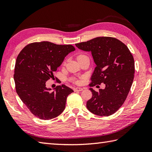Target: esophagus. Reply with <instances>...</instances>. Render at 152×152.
Returning a JSON list of instances; mask_svg holds the SVG:
<instances>
[{
  "label": "esophagus",
  "mask_w": 152,
  "mask_h": 152,
  "mask_svg": "<svg viewBox=\"0 0 152 152\" xmlns=\"http://www.w3.org/2000/svg\"><path fill=\"white\" fill-rule=\"evenodd\" d=\"M74 91H81L83 90V88H74Z\"/></svg>",
  "instance_id": "obj_1"
}]
</instances>
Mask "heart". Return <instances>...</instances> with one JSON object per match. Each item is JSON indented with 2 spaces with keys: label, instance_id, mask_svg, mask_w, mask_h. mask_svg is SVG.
<instances>
[{
  "label": "heart",
  "instance_id": "obj_1",
  "mask_svg": "<svg viewBox=\"0 0 152 152\" xmlns=\"http://www.w3.org/2000/svg\"><path fill=\"white\" fill-rule=\"evenodd\" d=\"M82 56H86L85 55H80L78 57V58H80V57H82Z\"/></svg>",
  "mask_w": 152,
  "mask_h": 152
}]
</instances>
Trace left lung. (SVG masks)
I'll list each match as a JSON object with an SVG mask.
<instances>
[{"label": "left lung", "instance_id": "8db88e82", "mask_svg": "<svg viewBox=\"0 0 152 152\" xmlns=\"http://www.w3.org/2000/svg\"><path fill=\"white\" fill-rule=\"evenodd\" d=\"M84 51L91 52L96 65L90 86L103 83L104 89L96 91L90 88L92 97L86 103L93 114L111 115L123 105L131 88L134 74V61L129 48L117 39L99 37L76 44Z\"/></svg>", "mask_w": 152, "mask_h": 152}]
</instances>
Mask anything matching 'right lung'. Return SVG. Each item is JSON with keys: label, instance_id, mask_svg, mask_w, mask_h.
Returning <instances> with one entry per match:
<instances>
[{"label": "right lung", "instance_id": "obj_1", "mask_svg": "<svg viewBox=\"0 0 152 152\" xmlns=\"http://www.w3.org/2000/svg\"><path fill=\"white\" fill-rule=\"evenodd\" d=\"M74 50L71 45L42 41L28 45L19 53L14 74L16 90L35 117L52 119L64 110L66 98L74 91L62 84L51 91V88L46 87V82L53 76L65 56Z\"/></svg>", "mask_w": 152, "mask_h": 152}]
</instances>
